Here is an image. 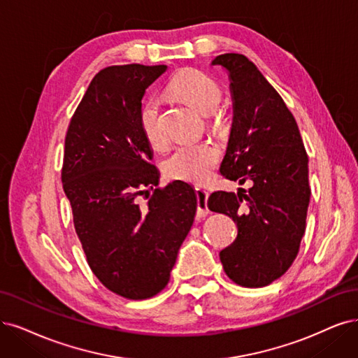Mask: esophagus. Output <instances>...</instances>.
Returning <instances> with one entry per match:
<instances>
[{
    "label": "esophagus",
    "mask_w": 358,
    "mask_h": 358,
    "mask_svg": "<svg viewBox=\"0 0 358 358\" xmlns=\"http://www.w3.org/2000/svg\"><path fill=\"white\" fill-rule=\"evenodd\" d=\"M196 197H197V213H196V217L197 218H205L208 215V192L203 190V189H196Z\"/></svg>",
    "instance_id": "obj_1"
}]
</instances>
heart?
Masks as SVG:
<instances>
[{
  "mask_svg": "<svg viewBox=\"0 0 358 358\" xmlns=\"http://www.w3.org/2000/svg\"><path fill=\"white\" fill-rule=\"evenodd\" d=\"M169 90L192 108L205 113L214 128H221L226 124V113L218 108L221 88L209 75L197 69H184L172 78ZM138 124L144 138L152 148L161 149L166 141V134L161 119V103L156 97H150L143 103ZM218 161L220 150L213 143L180 144L164 159L162 171L172 180L203 182L213 176Z\"/></svg>",
  "mask_w": 358,
  "mask_h": 358,
  "instance_id": "heart-1",
  "label": "heart"
}]
</instances>
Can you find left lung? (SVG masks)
<instances>
[{
	"mask_svg": "<svg viewBox=\"0 0 358 358\" xmlns=\"http://www.w3.org/2000/svg\"><path fill=\"white\" fill-rule=\"evenodd\" d=\"M213 64L229 72L233 124L221 174L248 192H215L208 208L237 226L220 259L230 279L262 287L283 275L298 255L310 203L308 156L294 115L243 55L227 52Z\"/></svg>",
	"mask_w": 358,
	"mask_h": 358,
	"instance_id": "1",
	"label": "left lung"
}]
</instances>
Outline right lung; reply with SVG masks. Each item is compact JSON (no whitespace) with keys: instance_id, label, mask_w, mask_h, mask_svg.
<instances>
[{"instance_id":"obj_1","label":"right lung","mask_w":358,"mask_h":358,"mask_svg":"<svg viewBox=\"0 0 358 358\" xmlns=\"http://www.w3.org/2000/svg\"><path fill=\"white\" fill-rule=\"evenodd\" d=\"M165 64L109 66L94 78L66 132L63 190L87 262L113 294L148 299L168 285L197 208L190 184H159L138 124L145 90Z\"/></svg>"}]
</instances>
